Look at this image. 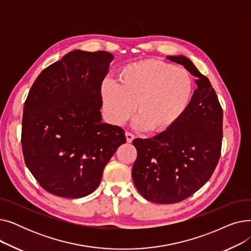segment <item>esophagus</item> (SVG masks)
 <instances>
[{"mask_svg":"<svg viewBox=\"0 0 251 251\" xmlns=\"http://www.w3.org/2000/svg\"><path fill=\"white\" fill-rule=\"evenodd\" d=\"M125 135H126V140H127V142H132V140L134 139V135H133L132 133L126 132Z\"/></svg>","mask_w":251,"mask_h":251,"instance_id":"obj_1","label":"esophagus"}]
</instances>
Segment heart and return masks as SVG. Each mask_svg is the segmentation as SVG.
Listing matches in <instances>:
<instances>
[{
  "mask_svg": "<svg viewBox=\"0 0 251 251\" xmlns=\"http://www.w3.org/2000/svg\"><path fill=\"white\" fill-rule=\"evenodd\" d=\"M119 82L104 79L100 87L108 120L122 125L135 112L138 130L161 133L172 127L187 109L193 79L184 68L159 60L129 64L119 72Z\"/></svg>",
  "mask_w": 251,
  "mask_h": 251,
  "instance_id": "1",
  "label": "heart"
}]
</instances>
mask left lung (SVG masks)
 I'll list each match as a JSON object with an SVG mask.
<instances>
[{
    "label": "left lung",
    "mask_w": 251,
    "mask_h": 251,
    "mask_svg": "<svg viewBox=\"0 0 251 251\" xmlns=\"http://www.w3.org/2000/svg\"><path fill=\"white\" fill-rule=\"evenodd\" d=\"M167 59L195 76L197 88L172 127L133 140L135 187L144 199L161 204L180 202L204 185L219 163L223 139V110L208 79L185 56Z\"/></svg>",
    "instance_id": "1"
}]
</instances>
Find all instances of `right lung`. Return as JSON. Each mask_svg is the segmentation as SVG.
Returning <instances> with one entry per match:
<instances>
[{
    "label": "right lung",
    "instance_id": "1",
    "mask_svg": "<svg viewBox=\"0 0 251 251\" xmlns=\"http://www.w3.org/2000/svg\"><path fill=\"white\" fill-rule=\"evenodd\" d=\"M114 59L108 51L75 50L49 66L24 103L22 151L45 190L66 199L94 192L124 130L101 122L100 87Z\"/></svg>",
    "mask_w": 251,
    "mask_h": 251
}]
</instances>
